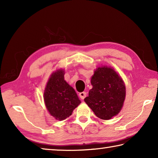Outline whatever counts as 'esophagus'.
<instances>
[{
    "mask_svg": "<svg viewBox=\"0 0 158 158\" xmlns=\"http://www.w3.org/2000/svg\"><path fill=\"white\" fill-rule=\"evenodd\" d=\"M79 97L81 99V100H84V99L86 97V93L85 92H81V93H79Z\"/></svg>",
    "mask_w": 158,
    "mask_h": 158,
    "instance_id": "esophagus-1",
    "label": "esophagus"
}]
</instances>
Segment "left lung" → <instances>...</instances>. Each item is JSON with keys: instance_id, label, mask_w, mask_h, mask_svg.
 I'll list each match as a JSON object with an SVG mask.
<instances>
[{"instance_id": "left-lung-1", "label": "left lung", "mask_w": 158, "mask_h": 158, "mask_svg": "<svg viewBox=\"0 0 158 158\" xmlns=\"http://www.w3.org/2000/svg\"><path fill=\"white\" fill-rule=\"evenodd\" d=\"M90 83L93 88L84 101L95 116L109 120L118 114L126 95L125 83L119 74L111 66L98 67Z\"/></svg>"}]
</instances>
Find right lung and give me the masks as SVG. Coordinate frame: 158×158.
<instances>
[{
  "label": "right lung",
  "mask_w": 158,
  "mask_h": 158,
  "mask_svg": "<svg viewBox=\"0 0 158 158\" xmlns=\"http://www.w3.org/2000/svg\"><path fill=\"white\" fill-rule=\"evenodd\" d=\"M65 70L53 72L44 90V101L51 116L58 121H63L71 116L73 110L81 103L75 90L64 79Z\"/></svg>",
  "instance_id": "obj_1"
}]
</instances>
